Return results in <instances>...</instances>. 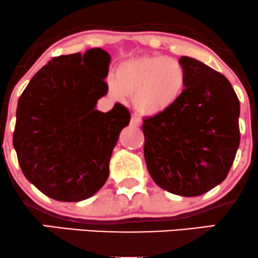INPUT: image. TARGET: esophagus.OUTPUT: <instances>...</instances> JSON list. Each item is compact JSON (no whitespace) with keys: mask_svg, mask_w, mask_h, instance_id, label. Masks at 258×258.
<instances>
[{"mask_svg":"<svg viewBox=\"0 0 258 258\" xmlns=\"http://www.w3.org/2000/svg\"><path fill=\"white\" fill-rule=\"evenodd\" d=\"M130 123H131L132 126H141V120H139V117L136 116V115H132L131 116V121H130Z\"/></svg>","mask_w":258,"mask_h":258,"instance_id":"34e87169","label":"esophagus"}]
</instances>
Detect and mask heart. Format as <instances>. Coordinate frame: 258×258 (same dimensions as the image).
<instances>
[{"label": "heart", "mask_w": 258, "mask_h": 258, "mask_svg": "<svg viewBox=\"0 0 258 258\" xmlns=\"http://www.w3.org/2000/svg\"><path fill=\"white\" fill-rule=\"evenodd\" d=\"M186 72L179 60L142 55L117 67L109 81L114 98L132 96L133 108L143 116H158L178 104L186 88Z\"/></svg>", "instance_id": "b5f03b06"}]
</instances>
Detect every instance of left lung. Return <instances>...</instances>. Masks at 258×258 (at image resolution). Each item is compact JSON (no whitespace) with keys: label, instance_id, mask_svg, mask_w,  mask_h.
<instances>
[{"label":"left lung","instance_id":"8db88e82","mask_svg":"<svg viewBox=\"0 0 258 258\" xmlns=\"http://www.w3.org/2000/svg\"><path fill=\"white\" fill-rule=\"evenodd\" d=\"M186 88L178 104L147 117L144 159L160 188L198 197L226 179L240 143V103L224 75L198 59L180 57Z\"/></svg>","mask_w":258,"mask_h":258}]
</instances>
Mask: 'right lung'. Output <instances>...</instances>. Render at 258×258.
<instances>
[{
    "mask_svg": "<svg viewBox=\"0 0 258 258\" xmlns=\"http://www.w3.org/2000/svg\"><path fill=\"white\" fill-rule=\"evenodd\" d=\"M110 54L102 48L59 55L41 68L18 100L13 146L29 182L48 198L88 199L104 185L121 130L131 115L105 96Z\"/></svg>",
    "mask_w": 258,
    "mask_h": 258,
    "instance_id": "add662e5",
    "label": "right lung"
}]
</instances>
